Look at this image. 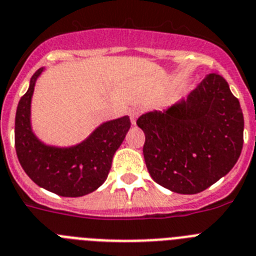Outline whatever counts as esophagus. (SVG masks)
I'll return each mask as SVG.
<instances>
[{
	"mask_svg": "<svg viewBox=\"0 0 256 256\" xmlns=\"http://www.w3.org/2000/svg\"><path fill=\"white\" fill-rule=\"evenodd\" d=\"M140 113H142V110H140V109H138V108L132 109V110H130V118H132V124H136V118L140 116Z\"/></svg>",
	"mask_w": 256,
	"mask_h": 256,
	"instance_id": "esophagus-1",
	"label": "esophagus"
}]
</instances>
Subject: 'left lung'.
<instances>
[{"instance_id": "8db88e82", "label": "left lung", "mask_w": 256, "mask_h": 256, "mask_svg": "<svg viewBox=\"0 0 256 256\" xmlns=\"http://www.w3.org/2000/svg\"><path fill=\"white\" fill-rule=\"evenodd\" d=\"M146 165L156 184L198 194L228 174L244 146V114L228 82L212 72L186 100L142 114Z\"/></svg>"}]
</instances>
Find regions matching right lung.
I'll return each mask as SVG.
<instances>
[{
	"mask_svg": "<svg viewBox=\"0 0 256 256\" xmlns=\"http://www.w3.org/2000/svg\"><path fill=\"white\" fill-rule=\"evenodd\" d=\"M38 68L20 98L15 114V151L22 168L32 181L61 196H83L105 182L114 152L132 126L128 116L100 124L86 140L68 148L46 146L31 128V98Z\"/></svg>",
	"mask_w": 256,
	"mask_h": 256,
	"instance_id": "add662e5",
	"label": "right lung"
}]
</instances>
